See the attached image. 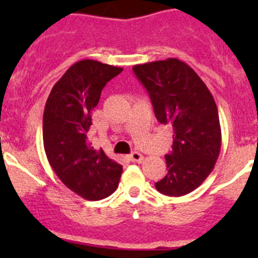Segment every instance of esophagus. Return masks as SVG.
Instances as JSON below:
<instances>
[{"label": "esophagus", "mask_w": 258, "mask_h": 258, "mask_svg": "<svg viewBox=\"0 0 258 258\" xmlns=\"http://www.w3.org/2000/svg\"><path fill=\"white\" fill-rule=\"evenodd\" d=\"M129 160L131 161H134V163H141V161L143 160V155L140 154V152H132L131 155H129Z\"/></svg>", "instance_id": "1"}]
</instances>
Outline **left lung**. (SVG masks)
Wrapping results in <instances>:
<instances>
[{"instance_id":"obj_1","label":"left lung","mask_w":258,"mask_h":258,"mask_svg":"<svg viewBox=\"0 0 258 258\" xmlns=\"http://www.w3.org/2000/svg\"><path fill=\"white\" fill-rule=\"evenodd\" d=\"M157 121L173 126L168 173L155 183L159 192L182 197L198 188L213 170L221 150V125L209 89L190 66L177 58L137 64Z\"/></svg>"}]
</instances>
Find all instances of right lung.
Wrapping results in <instances>:
<instances>
[{"label":"right lung","mask_w":258,"mask_h":258,"mask_svg":"<svg viewBox=\"0 0 258 258\" xmlns=\"http://www.w3.org/2000/svg\"><path fill=\"white\" fill-rule=\"evenodd\" d=\"M122 71L92 59L71 66L52 86L45 104L42 137L47 160L63 183L86 200H101L117 188L122 166L88 140L92 111L102 89Z\"/></svg>","instance_id":"obj_1"}]
</instances>
